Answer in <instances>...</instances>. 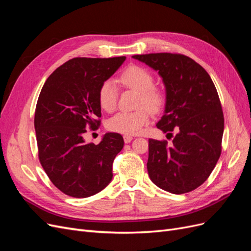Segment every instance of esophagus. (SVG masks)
<instances>
[{
	"mask_svg": "<svg viewBox=\"0 0 251 251\" xmlns=\"http://www.w3.org/2000/svg\"><path fill=\"white\" fill-rule=\"evenodd\" d=\"M124 140H125L126 143H130L133 140V137H132V136H130V135H125L124 136Z\"/></svg>",
	"mask_w": 251,
	"mask_h": 251,
	"instance_id": "obj_1",
	"label": "esophagus"
}]
</instances>
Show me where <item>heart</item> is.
<instances>
[{"mask_svg": "<svg viewBox=\"0 0 251 251\" xmlns=\"http://www.w3.org/2000/svg\"><path fill=\"white\" fill-rule=\"evenodd\" d=\"M119 81L123 86L137 91L139 93L138 110L134 112H119L112 116L107 123L111 132L125 135H135L141 132L142 127L150 123L151 113L160 112L165 103V95L155 87L154 75L147 68L132 65L120 73ZM118 89L113 80H104L98 89V102L105 112L116 109Z\"/></svg>", "mask_w": 251, "mask_h": 251, "instance_id": "1", "label": "heart"}]
</instances>
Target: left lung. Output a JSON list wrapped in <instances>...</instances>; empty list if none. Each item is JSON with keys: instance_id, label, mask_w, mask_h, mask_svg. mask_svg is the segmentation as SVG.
Returning a JSON list of instances; mask_svg holds the SVG:
<instances>
[{"instance_id": "8db88e82", "label": "left lung", "mask_w": 251, "mask_h": 251, "mask_svg": "<svg viewBox=\"0 0 251 251\" xmlns=\"http://www.w3.org/2000/svg\"><path fill=\"white\" fill-rule=\"evenodd\" d=\"M133 57L161 75L166 103L157 127L171 138L177 133L171 144L149 139V176L166 192H192L207 180L222 151L224 116L217 89L201 65L180 53Z\"/></svg>"}]
</instances>
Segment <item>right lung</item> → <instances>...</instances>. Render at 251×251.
I'll list each match as a JSON object with an SVG mask.
<instances>
[{"mask_svg":"<svg viewBox=\"0 0 251 251\" xmlns=\"http://www.w3.org/2000/svg\"><path fill=\"white\" fill-rule=\"evenodd\" d=\"M126 56L75 57L53 72L44 83L34 116L39 159L60 192L87 198L107 186L113 161L124 148L118 133H107L100 144L86 143L88 128L100 126L98 89L116 72Z\"/></svg>","mask_w":251,"mask_h":251,"instance_id":"right-lung-1","label":"right lung"}]
</instances>
